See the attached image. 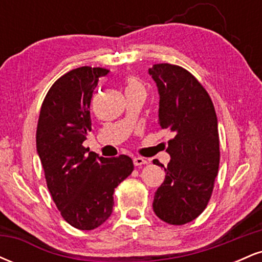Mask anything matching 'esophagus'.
<instances>
[{
	"mask_svg": "<svg viewBox=\"0 0 262 262\" xmlns=\"http://www.w3.org/2000/svg\"><path fill=\"white\" fill-rule=\"evenodd\" d=\"M133 162H134L135 166H141V165L148 164V160H145L144 158H139V156H138V158L133 159Z\"/></svg>",
	"mask_w": 262,
	"mask_h": 262,
	"instance_id": "esophagus-1",
	"label": "esophagus"
}]
</instances>
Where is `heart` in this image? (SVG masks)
Returning <instances> with one entry per match:
<instances>
[{
  "label": "heart",
  "instance_id": "obj_1",
  "mask_svg": "<svg viewBox=\"0 0 262 262\" xmlns=\"http://www.w3.org/2000/svg\"><path fill=\"white\" fill-rule=\"evenodd\" d=\"M135 87H141V86L139 85V82H138L137 80L132 79L128 83V89H135Z\"/></svg>",
  "mask_w": 262,
  "mask_h": 262
}]
</instances>
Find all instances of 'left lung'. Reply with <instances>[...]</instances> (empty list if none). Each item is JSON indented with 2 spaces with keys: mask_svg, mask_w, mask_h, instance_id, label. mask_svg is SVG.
<instances>
[{
  "mask_svg": "<svg viewBox=\"0 0 262 262\" xmlns=\"http://www.w3.org/2000/svg\"><path fill=\"white\" fill-rule=\"evenodd\" d=\"M149 75L160 97L159 124L175 135L167 143V167L160 164L166 175L152 209L161 221L182 225L196 219L212 196L219 167L217 114L203 86L181 66L155 64Z\"/></svg>",
  "mask_w": 262,
  "mask_h": 262,
  "instance_id": "8db88e82",
  "label": "left lung"
}]
</instances>
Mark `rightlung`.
Returning a JSON list of instances; mask_svg holds the SVG:
<instances>
[{
	"mask_svg": "<svg viewBox=\"0 0 262 262\" xmlns=\"http://www.w3.org/2000/svg\"><path fill=\"white\" fill-rule=\"evenodd\" d=\"M102 68L74 69L45 96L37 128V151L53 201L69 224L92 230L110 218L114 188L134 170L127 155L102 158L82 146L91 132L90 103Z\"/></svg>",
	"mask_w": 262,
	"mask_h": 262,
	"instance_id": "obj_1",
	"label": "right lung"
}]
</instances>
